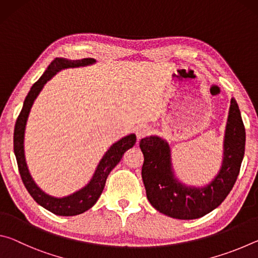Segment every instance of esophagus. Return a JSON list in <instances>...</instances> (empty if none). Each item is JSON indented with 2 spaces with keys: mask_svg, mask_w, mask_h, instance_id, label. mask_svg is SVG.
I'll list each match as a JSON object with an SVG mask.
<instances>
[{
  "mask_svg": "<svg viewBox=\"0 0 258 258\" xmlns=\"http://www.w3.org/2000/svg\"><path fill=\"white\" fill-rule=\"evenodd\" d=\"M150 133V127L148 125H140L139 127L137 128V135L139 139H141L143 137H146V135H148Z\"/></svg>",
  "mask_w": 258,
  "mask_h": 258,
  "instance_id": "1",
  "label": "esophagus"
}]
</instances>
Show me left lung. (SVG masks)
Returning a JSON list of instances; mask_svg holds the SVG:
<instances>
[{"label":"left lung","instance_id":"8db88e82","mask_svg":"<svg viewBox=\"0 0 258 258\" xmlns=\"http://www.w3.org/2000/svg\"><path fill=\"white\" fill-rule=\"evenodd\" d=\"M246 132L238 103L231 99L223 141V159L218 173L202 186L187 185L174 173L172 151L165 139L150 135L140 141L145 156L142 180L147 198L161 214L178 220H195L211 213L232 190L240 172Z\"/></svg>","mask_w":258,"mask_h":258}]
</instances>
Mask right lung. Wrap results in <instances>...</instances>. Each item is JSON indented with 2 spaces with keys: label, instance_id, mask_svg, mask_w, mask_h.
Returning a JSON list of instances; mask_svg holds the SVG:
<instances>
[{
  "label": "right lung",
  "instance_id": "1",
  "mask_svg": "<svg viewBox=\"0 0 258 258\" xmlns=\"http://www.w3.org/2000/svg\"><path fill=\"white\" fill-rule=\"evenodd\" d=\"M97 62L95 59L85 58L81 60H69L66 58H55L46 68V71L43 73L35 84L30 87V91L24 101V106L17 118L15 125L14 133V151L16 155L17 164H18L19 173L23 180L26 189L32 196L33 199L42 207H44L47 211L55 214L59 216H74L89 211L91 207L94 206V204L98 202L100 196H101L103 187L106 185L107 177L115 166L119 163L121 157L125 154V151L131 149L137 142L135 134H128L126 137L121 138L119 141L113 143L103 155L101 160L95 168L92 178L82 189L77 190L72 195L64 196V197H53V196L47 195L43 191L40 186L36 184L29 173L27 163H26L25 157V131L26 124H27L28 116L30 109L33 107V103L37 95L40 94L43 87L53 77L56 73L66 68H77L90 66Z\"/></svg>",
  "mask_w": 258,
  "mask_h": 258
}]
</instances>
